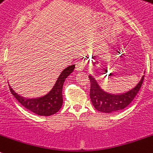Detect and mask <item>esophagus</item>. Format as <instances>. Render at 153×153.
<instances>
[{
  "instance_id": "obj_1",
  "label": "esophagus",
  "mask_w": 153,
  "mask_h": 153,
  "mask_svg": "<svg viewBox=\"0 0 153 153\" xmlns=\"http://www.w3.org/2000/svg\"><path fill=\"white\" fill-rule=\"evenodd\" d=\"M85 61L84 60H79L75 64V69L78 71H82L85 68Z\"/></svg>"
}]
</instances>
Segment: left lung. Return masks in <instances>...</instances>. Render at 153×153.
<instances>
[{
  "label": "left lung",
  "instance_id": "obj_1",
  "mask_svg": "<svg viewBox=\"0 0 153 153\" xmlns=\"http://www.w3.org/2000/svg\"><path fill=\"white\" fill-rule=\"evenodd\" d=\"M143 75L138 84L131 90L123 94L113 95L107 93L100 87L94 78L89 75L90 79V99L95 109L103 113H114L124 110L130 104L139 92L143 81Z\"/></svg>",
  "mask_w": 153,
  "mask_h": 153
}]
</instances>
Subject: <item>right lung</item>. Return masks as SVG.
Wrapping results in <instances>:
<instances>
[{
    "label": "right lung",
    "instance_id": "right-lung-1",
    "mask_svg": "<svg viewBox=\"0 0 153 153\" xmlns=\"http://www.w3.org/2000/svg\"><path fill=\"white\" fill-rule=\"evenodd\" d=\"M74 69V65H71L63 71L57 79L55 85L49 93L43 97L36 99H25L18 95L9 85L11 94L15 96L24 107L40 116H51L61 108L63 104L62 88L65 79Z\"/></svg>",
    "mask_w": 153,
    "mask_h": 153
}]
</instances>
